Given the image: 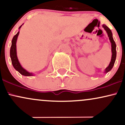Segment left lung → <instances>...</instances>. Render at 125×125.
<instances>
[{
	"label": "left lung",
	"mask_w": 125,
	"mask_h": 125,
	"mask_svg": "<svg viewBox=\"0 0 125 125\" xmlns=\"http://www.w3.org/2000/svg\"><path fill=\"white\" fill-rule=\"evenodd\" d=\"M102 27L104 28V29L107 32L108 37L109 38V40L110 43H111V46H112V58H111V61H110L109 64L107 66L106 68L104 70V73H107L108 72H109L110 70L112 69L114 65L115 62L116 61V45L115 42L114 40H113V36H112V33L111 30L106 25H103Z\"/></svg>",
	"instance_id": "left-lung-1"
}]
</instances>
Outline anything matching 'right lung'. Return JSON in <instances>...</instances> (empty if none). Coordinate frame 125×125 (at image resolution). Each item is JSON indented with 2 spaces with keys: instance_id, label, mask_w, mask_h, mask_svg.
<instances>
[{
  "instance_id": "obj_1",
  "label": "right lung",
  "mask_w": 125,
  "mask_h": 125,
  "mask_svg": "<svg viewBox=\"0 0 125 125\" xmlns=\"http://www.w3.org/2000/svg\"><path fill=\"white\" fill-rule=\"evenodd\" d=\"M21 25L19 29H21ZM19 34V31L17 33L16 35H15L13 36L12 41V46L10 47V56L11 61H12V63L13 64V66L14 68L18 71L21 74L26 76H32L33 74L31 73H29L25 69H23L21 64H20L19 62L17 56V52H16V41L17 39H18V35Z\"/></svg>"
}]
</instances>
